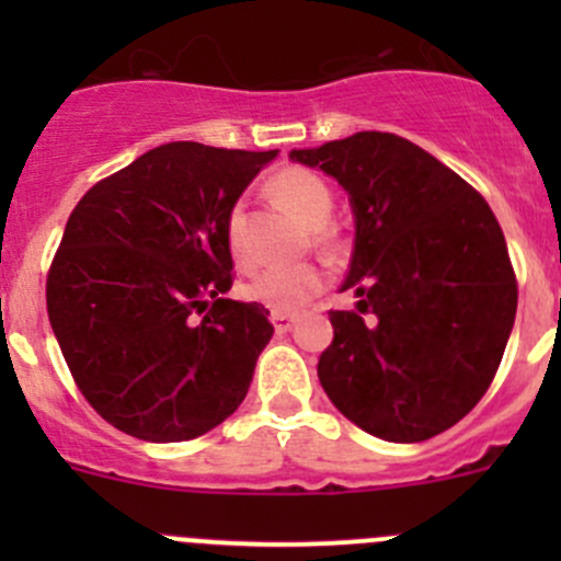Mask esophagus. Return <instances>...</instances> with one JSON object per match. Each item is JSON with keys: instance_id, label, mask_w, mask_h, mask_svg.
<instances>
[{"instance_id": "34e87169", "label": "esophagus", "mask_w": 561, "mask_h": 561, "mask_svg": "<svg viewBox=\"0 0 561 561\" xmlns=\"http://www.w3.org/2000/svg\"><path fill=\"white\" fill-rule=\"evenodd\" d=\"M271 322H274L276 333H287L293 328V322H296V317L282 314V312H271Z\"/></svg>"}]
</instances>
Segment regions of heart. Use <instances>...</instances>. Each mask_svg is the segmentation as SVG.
Segmentation results:
<instances>
[{"label":"heart","instance_id":"obj_1","mask_svg":"<svg viewBox=\"0 0 561 561\" xmlns=\"http://www.w3.org/2000/svg\"><path fill=\"white\" fill-rule=\"evenodd\" d=\"M268 190L279 206H285L287 211L296 214L304 225L312 228L317 244L325 249L339 244L336 233L325 225L333 211V190L320 173L301 165L282 168L279 173H274ZM225 244H228V252L233 254L236 263H247L244 206L241 203H236L225 219ZM322 290H325V271L317 263L271 265V268L257 271L244 285V296L249 301L263 304L271 312L282 314L301 312Z\"/></svg>","mask_w":561,"mask_h":561}]
</instances>
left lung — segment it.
I'll return each mask as SVG.
<instances>
[{"mask_svg":"<svg viewBox=\"0 0 561 561\" xmlns=\"http://www.w3.org/2000/svg\"><path fill=\"white\" fill-rule=\"evenodd\" d=\"M290 160L350 192L355 252L317 377L344 417L388 443L456 426L500 369L518 307L505 236L485 197L393 133H355Z\"/></svg>","mask_w":561,"mask_h":561,"instance_id":"left-lung-1","label":"left lung"}]
</instances>
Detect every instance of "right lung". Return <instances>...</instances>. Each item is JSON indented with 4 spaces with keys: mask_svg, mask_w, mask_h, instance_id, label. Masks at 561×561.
Listing matches in <instances>:
<instances>
[{
    "mask_svg": "<svg viewBox=\"0 0 561 561\" xmlns=\"http://www.w3.org/2000/svg\"><path fill=\"white\" fill-rule=\"evenodd\" d=\"M276 151L157 146L78 201L45 301L83 399L146 443H181L233 415L274 325L228 298L225 219Z\"/></svg>",
    "mask_w": 561,
    "mask_h": 561,
    "instance_id": "add662e5",
    "label": "right lung"
}]
</instances>
